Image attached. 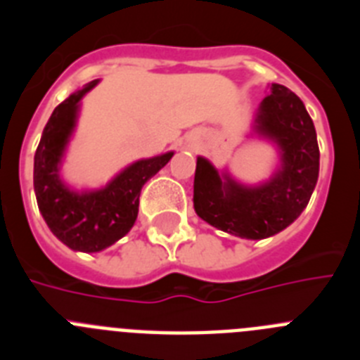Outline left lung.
<instances>
[{"label":"left lung","mask_w":360,"mask_h":360,"mask_svg":"<svg viewBox=\"0 0 360 360\" xmlns=\"http://www.w3.org/2000/svg\"><path fill=\"white\" fill-rule=\"evenodd\" d=\"M254 129L274 142L281 167L270 182L247 187L198 157L195 211L212 227L247 240H263L287 229L310 202L319 176V146L303 101L283 84L270 86Z\"/></svg>","instance_id":"obj_1"}]
</instances>
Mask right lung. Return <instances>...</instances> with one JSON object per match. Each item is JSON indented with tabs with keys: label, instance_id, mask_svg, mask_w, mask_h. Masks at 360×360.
Instances as JSON below:
<instances>
[{
	"label": "right lung",
	"instance_id": "add662e5",
	"mask_svg": "<svg viewBox=\"0 0 360 360\" xmlns=\"http://www.w3.org/2000/svg\"><path fill=\"white\" fill-rule=\"evenodd\" d=\"M97 82H88L53 110L34 157V189L41 214L63 243L81 252H98L128 234L139 214L142 187L173 157L165 153L135 162L98 191H70L59 178V164L75 128L79 101Z\"/></svg>",
	"mask_w": 360,
	"mask_h": 360
}]
</instances>
